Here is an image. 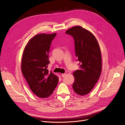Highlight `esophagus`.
<instances>
[{"label": "esophagus", "instance_id": "1", "mask_svg": "<svg viewBox=\"0 0 125 125\" xmlns=\"http://www.w3.org/2000/svg\"><path fill=\"white\" fill-rule=\"evenodd\" d=\"M66 73H62V74H61V76H62V77H65V76H66Z\"/></svg>", "mask_w": 125, "mask_h": 125}]
</instances>
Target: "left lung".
I'll list each match as a JSON object with an SVG mask.
<instances>
[{
	"label": "left lung",
	"instance_id": "obj_1",
	"mask_svg": "<svg viewBox=\"0 0 125 125\" xmlns=\"http://www.w3.org/2000/svg\"><path fill=\"white\" fill-rule=\"evenodd\" d=\"M65 33L73 38L76 55L80 62L79 70L73 73L75 77L73 88L76 93L83 96L93 89L100 77L102 68L100 48L95 36L80 26L71 28Z\"/></svg>",
	"mask_w": 125,
	"mask_h": 125
}]
</instances>
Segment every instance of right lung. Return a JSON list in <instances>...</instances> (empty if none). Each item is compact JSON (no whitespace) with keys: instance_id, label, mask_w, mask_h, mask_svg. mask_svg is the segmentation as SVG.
I'll use <instances>...</instances> for the list:
<instances>
[{"instance_id":"add662e5","label":"right lung","mask_w":125,"mask_h":125,"mask_svg":"<svg viewBox=\"0 0 125 125\" xmlns=\"http://www.w3.org/2000/svg\"><path fill=\"white\" fill-rule=\"evenodd\" d=\"M57 33L34 35L27 43L21 60V70L32 92L41 98L52 94L59 78L47 70L49 51Z\"/></svg>"}]
</instances>
